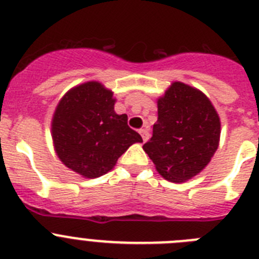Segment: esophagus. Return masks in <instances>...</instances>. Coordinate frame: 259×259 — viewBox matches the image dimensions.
Segmentation results:
<instances>
[{
  "label": "esophagus",
  "instance_id": "34e87169",
  "mask_svg": "<svg viewBox=\"0 0 259 259\" xmlns=\"http://www.w3.org/2000/svg\"><path fill=\"white\" fill-rule=\"evenodd\" d=\"M139 134L141 135V137H143L144 141H146L148 139H149V132H148V130H146V128H141V130H139Z\"/></svg>",
  "mask_w": 259,
  "mask_h": 259
}]
</instances>
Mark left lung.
Segmentation results:
<instances>
[{"mask_svg":"<svg viewBox=\"0 0 259 259\" xmlns=\"http://www.w3.org/2000/svg\"><path fill=\"white\" fill-rule=\"evenodd\" d=\"M158 119L143 149L166 180L183 183L211 161L221 139V119L200 89L174 81L157 100Z\"/></svg>","mask_w":259,"mask_h":259,"instance_id":"8db88e82","label":"left lung"}]
</instances>
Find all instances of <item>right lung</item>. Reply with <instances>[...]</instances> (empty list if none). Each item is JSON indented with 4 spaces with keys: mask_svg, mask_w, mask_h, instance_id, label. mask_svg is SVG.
Masks as SVG:
<instances>
[{
    "mask_svg": "<svg viewBox=\"0 0 259 259\" xmlns=\"http://www.w3.org/2000/svg\"><path fill=\"white\" fill-rule=\"evenodd\" d=\"M114 93L100 81L71 88L52 119L54 150L71 171L95 179L113 170L118 158L135 143H143L128 127L127 115L115 113Z\"/></svg>",
    "mask_w": 259,
    "mask_h": 259,
    "instance_id": "obj_1",
    "label": "right lung"
}]
</instances>
